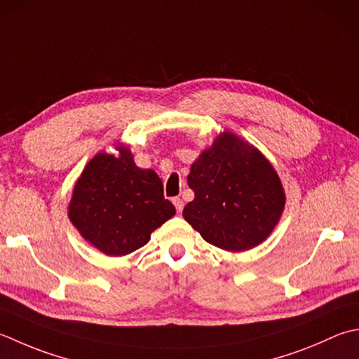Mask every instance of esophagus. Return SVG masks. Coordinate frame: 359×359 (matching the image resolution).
I'll use <instances>...</instances> for the list:
<instances>
[{"mask_svg":"<svg viewBox=\"0 0 359 359\" xmlns=\"http://www.w3.org/2000/svg\"><path fill=\"white\" fill-rule=\"evenodd\" d=\"M172 203L175 205V210H177V213H180L182 210H184V201H182L180 198H174Z\"/></svg>","mask_w":359,"mask_h":359,"instance_id":"esophagus-1","label":"esophagus"}]
</instances>
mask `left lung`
Here are the masks:
<instances>
[{
	"label": "left lung",
	"mask_w": 359,
	"mask_h": 359,
	"mask_svg": "<svg viewBox=\"0 0 359 359\" xmlns=\"http://www.w3.org/2000/svg\"><path fill=\"white\" fill-rule=\"evenodd\" d=\"M194 199L184 217L207 243L229 252L262 244L280 221L285 191L278 174L257 147L222 132L191 165Z\"/></svg>",
	"instance_id": "obj_1"
}]
</instances>
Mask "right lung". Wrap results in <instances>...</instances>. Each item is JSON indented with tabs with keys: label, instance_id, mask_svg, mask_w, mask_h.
Returning a JSON list of instances; mask_svg holds the SVG:
<instances>
[{
	"label": "right lung",
	"instance_id": "1",
	"mask_svg": "<svg viewBox=\"0 0 359 359\" xmlns=\"http://www.w3.org/2000/svg\"><path fill=\"white\" fill-rule=\"evenodd\" d=\"M118 156L100 152L77 179L68 216L97 250L123 257L151 240V233L175 215L165 199L163 184L156 171L142 170L124 144Z\"/></svg>",
	"mask_w": 359,
	"mask_h": 359
}]
</instances>
